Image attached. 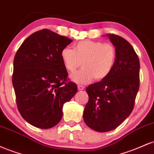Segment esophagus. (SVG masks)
Here are the masks:
<instances>
[{
    "mask_svg": "<svg viewBox=\"0 0 154 154\" xmlns=\"http://www.w3.org/2000/svg\"><path fill=\"white\" fill-rule=\"evenodd\" d=\"M77 88H78L79 91H82V90L85 88V87L83 85H78L77 86Z\"/></svg>",
    "mask_w": 154,
    "mask_h": 154,
    "instance_id": "1",
    "label": "esophagus"
}]
</instances>
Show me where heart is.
I'll return each instance as SVG.
<instances>
[{"instance_id": "heart-1", "label": "heart", "mask_w": 154, "mask_h": 154, "mask_svg": "<svg viewBox=\"0 0 154 154\" xmlns=\"http://www.w3.org/2000/svg\"><path fill=\"white\" fill-rule=\"evenodd\" d=\"M61 58L67 71L75 72L82 62L83 68L71 75L74 82L86 84L92 79L102 80L110 75L116 60V49L111 43L82 40L75 45V50L65 47Z\"/></svg>"}]
</instances>
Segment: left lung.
I'll list each match as a JSON object with an SVG mask.
<instances>
[{
	"mask_svg": "<svg viewBox=\"0 0 154 154\" xmlns=\"http://www.w3.org/2000/svg\"><path fill=\"white\" fill-rule=\"evenodd\" d=\"M116 49L110 75L86 88L89 100L85 107V123L97 132L119 126L131 114L140 85V61L135 50L119 35H106Z\"/></svg>",
	"mask_w": 154,
	"mask_h": 154,
	"instance_id": "8db88e82",
	"label": "left lung"
}]
</instances>
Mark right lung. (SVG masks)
Here are the masks:
<instances>
[{"label":"right lung","mask_w":154,"mask_h":154,"mask_svg":"<svg viewBox=\"0 0 154 154\" xmlns=\"http://www.w3.org/2000/svg\"><path fill=\"white\" fill-rule=\"evenodd\" d=\"M72 42L44 29L29 35L15 55L12 82L17 108L34 127L56 126L62 118L63 103L77 93V85L67 82L61 58V50Z\"/></svg>","instance_id":"obj_1"}]
</instances>
